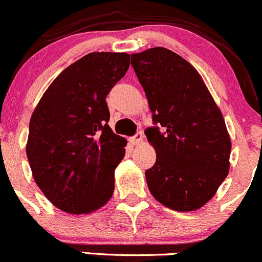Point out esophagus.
I'll list each match as a JSON object with an SVG mask.
<instances>
[{
	"label": "esophagus",
	"mask_w": 262,
	"mask_h": 262,
	"mask_svg": "<svg viewBox=\"0 0 262 262\" xmlns=\"http://www.w3.org/2000/svg\"><path fill=\"white\" fill-rule=\"evenodd\" d=\"M142 137H144V135H142V132H141V131L136 132V134H135V136L130 137V142H131L132 145H137V144H140V142L142 141Z\"/></svg>",
	"instance_id": "obj_1"
}]
</instances>
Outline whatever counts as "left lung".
<instances>
[{
  "label": "left lung",
  "instance_id": "obj_1",
  "mask_svg": "<svg viewBox=\"0 0 262 262\" xmlns=\"http://www.w3.org/2000/svg\"><path fill=\"white\" fill-rule=\"evenodd\" d=\"M154 126L145 135L157 160L145 172L151 195L176 211L205 205L229 170L230 139L199 72L163 47L131 54Z\"/></svg>",
  "mask_w": 262,
  "mask_h": 262
}]
</instances>
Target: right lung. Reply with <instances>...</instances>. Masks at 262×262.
Wrapping results in <instances>:
<instances>
[{
  "instance_id": "1",
  "label": "right lung",
  "mask_w": 262,
  "mask_h": 262,
  "mask_svg": "<svg viewBox=\"0 0 262 262\" xmlns=\"http://www.w3.org/2000/svg\"><path fill=\"white\" fill-rule=\"evenodd\" d=\"M130 54L93 52L53 80L33 112L27 155L46 198L70 214L108 203L127 144L108 126L105 98L125 76Z\"/></svg>"
}]
</instances>
